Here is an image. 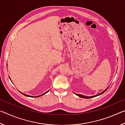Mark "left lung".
I'll return each instance as SVG.
<instances>
[{
	"label": "left lung",
	"instance_id": "left-lung-1",
	"mask_svg": "<svg viewBox=\"0 0 125 125\" xmlns=\"http://www.w3.org/2000/svg\"><path fill=\"white\" fill-rule=\"evenodd\" d=\"M109 87H107L106 89L105 90H104L103 92H101V93H100V94H97V95H93V96H85V95H81V94H75L76 95H77V96H78L79 97H80V98H84V99H90V98H94V97H96L97 96H99V95H100L103 94L104 93H105L106 91V90L108 89Z\"/></svg>",
	"mask_w": 125,
	"mask_h": 125
}]
</instances>
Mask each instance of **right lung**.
<instances>
[{"label":"right lung","mask_w":125,"mask_h":125,"mask_svg":"<svg viewBox=\"0 0 125 125\" xmlns=\"http://www.w3.org/2000/svg\"><path fill=\"white\" fill-rule=\"evenodd\" d=\"M9 78H10H10L9 77ZM50 90H48L47 91V92H45V93H43V94H41V95H39V96H30V95H27V94H23V93H22L21 92H20L21 93V94H22L23 95H25V96H28V97H31H31H32V98H33V97H34V98H37V97H40V96H42V95H43L44 94H46V93H48V92H49V91Z\"/></svg>","instance_id":"right-lung-1"}]
</instances>
